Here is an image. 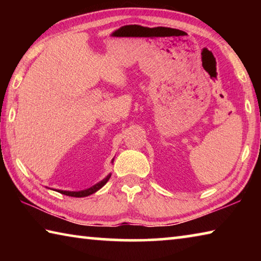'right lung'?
I'll list each match as a JSON object with an SVG mask.
<instances>
[{"instance_id": "add662e5", "label": "right lung", "mask_w": 261, "mask_h": 261, "mask_svg": "<svg viewBox=\"0 0 261 261\" xmlns=\"http://www.w3.org/2000/svg\"><path fill=\"white\" fill-rule=\"evenodd\" d=\"M109 178H110V175H108L107 177H106L105 179L101 180V182H99L98 184L93 185V187L90 188V189L83 190V191L73 192V191H61V190H59V192H60V193H62V194H65V196H69V197H77V198L87 197V196H90V194L96 192V191H98V190H100L101 188H102L103 185L108 182V179H109Z\"/></svg>"}]
</instances>
